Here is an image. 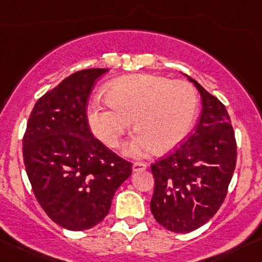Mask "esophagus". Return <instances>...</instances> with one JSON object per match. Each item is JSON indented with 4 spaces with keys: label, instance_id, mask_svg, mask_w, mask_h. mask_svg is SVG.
<instances>
[{
    "label": "esophagus",
    "instance_id": "esophagus-1",
    "mask_svg": "<svg viewBox=\"0 0 262 262\" xmlns=\"http://www.w3.org/2000/svg\"><path fill=\"white\" fill-rule=\"evenodd\" d=\"M146 168H147V165L145 163H139V161H136V163L132 164V170H134V171L145 170Z\"/></svg>",
    "mask_w": 262,
    "mask_h": 262
}]
</instances>
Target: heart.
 Returning <instances> with one entry per match:
<instances>
[{"label":"heart","mask_w":262,"mask_h":262,"mask_svg":"<svg viewBox=\"0 0 262 262\" xmlns=\"http://www.w3.org/2000/svg\"><path fill=\"white\" fill-rule=\"evenodd\" d=\"M107 101L94 98L87 106V118L93 134L110 147H117L130 128L137 134L126 145L131 158L151 150L168 152L179 146L191 130L198 98L185 80L151 74L117 78L106 91Z\"/></svg>","instance_id":"1"}]
</instances>
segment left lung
Listing matches in <instances>:
<instances>
[{
    "label": "left lung",
    "instance_id": "8db88e82",
    "mask_svg": "<svg viewBox=\"0 0 262 262\" xmlns=\"http://www.w3.org/2000/svg\"><path fill=\"white\" fill-rule=\"evenodd\" d=\"M202 97L194 132L174 152L151 165L155 187L150 208L156 222L188 233L208 222L227 194L237 146L225 104L188 77Z\"/></svg>",
    "mask_w": 262,
    "mask_h": 262
}]
</instances>
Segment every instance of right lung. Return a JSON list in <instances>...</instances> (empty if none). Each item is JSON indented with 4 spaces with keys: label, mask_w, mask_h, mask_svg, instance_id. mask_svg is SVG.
Listing matches in <instances>:
<instances>
[{
    "label": "right lung",
    "mask_w": 262,
    "mask_h": 262,
    "mask_svg": "<svg viewBox=\"0 0 262 262\" xmlns=\"http://www.w3.org/2000/svg\"><path fill=\"white\" fill-rule=\"evenodd\" d=\"M108 69L73 73L37 99L23 140L32 191L45 213L63 228L84 231L108 214L116 190L132 172L93 136L88 97Z\"/></svg>",
    "instance_id": "1"
}]
</instances>
